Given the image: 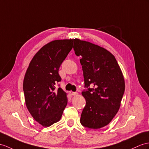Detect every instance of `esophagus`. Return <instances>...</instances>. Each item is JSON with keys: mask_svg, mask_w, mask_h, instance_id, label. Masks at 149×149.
Returning a JSON list of instances; mask_svg holds the SVG:
<instances>
[{"mask_svg": "<svg viewBox=\"0 0 149 149\" xmlns=\"http://www.w3.org/2000/svg\"><path fill=\"white\" fill-rule=\"evenodd\" d=\"M70 93L71 94V95H78V93L76 92H72V91H71V92H70Z\"/></svg>", "mask_w": 149, "mask_h": 149, "instance_id": "esophagus-1", "label": "esophagus"}]
</instances>
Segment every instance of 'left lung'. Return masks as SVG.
I'll list each match as a JSON object with an SVG mask.
<instances>
[{"instance_id":"1","label":"left lung","mask_w":149,"mask_h":149,"mask_svg":"<svg viewBox=\"0 0 149 149\" xmlns=\"http://www.w3.org/2000/svg\"><path fill=\"white\" fill-rule=\"evenodd\" d=\"M73 49L82 66L86 105L80 123L90 129L107 125L119 110L125 85L114 56L102 47L88 42L74 40Z\"/></svg>"}]
</instances>
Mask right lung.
Segmentation results:
<instances>
[{
    "mask_svg": "<svg viewBox=\"0 0 149 149\" xmlns=\"http://www.w3.org/2000/svg\"><path fill=\"white\" fill-rule=\"evenodd\" d=\"M74 40H57L43 46L29 65L23 81L25 102L35 121L50 126L60 120L68 99L57 86L61 64L72 48ZM59 86V85H58Z\"/></svg>",
    "mask_w": 149,
    "mask_h": 149,
    "instance_id": "add662e5",
    "label": "right lung"
}]
</instances>
